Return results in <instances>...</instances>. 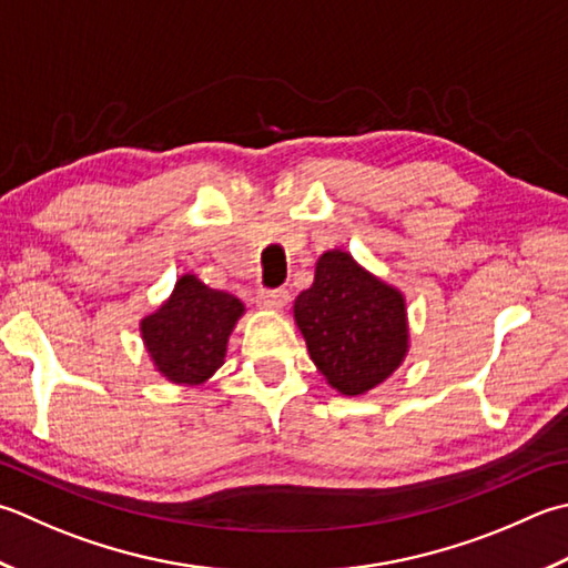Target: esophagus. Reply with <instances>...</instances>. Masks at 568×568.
<instances>
[{
	"instance_id": "obj_1",
	"label": "esophagus",
	"mask_w": 568,
	"mask_h": 568,
	"mask_svg": "<svg viewBox=\"0 0 568 568\" xmlns=\"http://www.w3.org/2000/svg\"><path fill=\"white\" fill-rule=\"evenodd\" d=\"M287 300H291V295H287L285 287H277V291H261L258 293V305L265 307V310H283L287 305Z\"/></svg>"
}]
</instances>
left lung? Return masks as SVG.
Here are the masks:
<instances>
[{
    "instance_id": "obj_1",
    "label": "left lung",
    "mask_w": 568,
    "mask_h": 568,
    "mask_svg": "<svg viewBox=\"0 0 568 568\" xmlns=\"http://www.w3.org/2000/svg\"><path fill=\"white\" fill-rule=\"evenodd\" d=\"M293 317L310 359L342 396H362L392 376L408 352L406 297L352 258L327 251Z\"/></svg>"
}]
</instances>
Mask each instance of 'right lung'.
<instances>
[{"mask_svg": "<svg viewBox=\"0 0 568 568\" xmlns=\"http://www.w3.org/2000/svg\"><path fill=\"white\" fill-rule=\"evenodd\" d=\"M243 313L239 297L186 273L160 310L142 317V344L166 382L199 386L224 364L229 337Z\"/></svg>", "mask_w": 568, "mask_h": 568, "instance_id": "obj_1", "label": "right lung"}]
</instances>
